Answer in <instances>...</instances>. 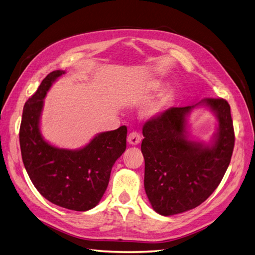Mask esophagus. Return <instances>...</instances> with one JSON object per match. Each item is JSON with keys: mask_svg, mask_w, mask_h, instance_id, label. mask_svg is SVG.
I'll return each instance as SVG.
<instances>
[{"mask_svg": "<svg viewBox=\"0 0 255 255\" xmlns=\"http://www.w3.org/2000/svg\"><path fill=\"white\" fill-rule=\"evenodd\" d=\"M141 140V136L138 132H132L128 136V142L132 145H137Z\"/></svg>", "mask_w": 255, "mask_h": 255, "instance_id": "obj_1", "label": "esophagus"}]
</instances>
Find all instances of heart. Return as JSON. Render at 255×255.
<instances>
[{"mask_svg":"<svg viewBox=\"0 0 255 255\" xmlns=\"http://www.w3.org/2000/svg\"><path fill=\"white\" fill-rule=\"evenodd\" d=\"M161 87V83L156 81L151 85V88L153 90H157ZM175 98V90L172 88H169L158 96L157 99L154 100L148 106L145 107L143 111V117L146 119H153L156 118L158 116L163 114L169 106L171 105L173 100Z\"/></svg>","mask_w":255,"mask_h":255,"instance_id":"obj_1","label":"heart"}]
</instances>
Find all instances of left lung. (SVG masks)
<instances>
[{"label":"left lung","mask_w":255,"mask_h":255,"mask_svg":"<svg viewBox=\"0 0 255 255\" xmlns=\"http://www.w3.org/2000/svg\"><path fill=\"white\" fill-rule=\"evenodd\" d=\"M201 106L219 121L208 144L189 140L187 132V117ZM142 135L144 190L153 210L163 216L192 210L213 194L230 165L235 141L229 103L212 98L166 111L145 122Z\"/></svg>","instance_id":"left-lung-1"}]
</instances>
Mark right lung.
I'll list each match as a JSON object with an SVG mask.
<instances>
[{
  "instance_id": "add662e5",
  "label": "right lung",
  "mask_w": 255,
  "mask_h": 255,
  "mask_svg": "<svg viewBox=\"0 0 255 255\" xmlns=\"http://www.w3.org/2000/svg\"><path fill=\"white\" fill-rule=\"evenodd\" d=\"M65 74L55 70L45 76L23 109L20 126L21 155L30 181L53 204L85 212L98 205L110 182L112 168L127 148L128 128L97 134L83 148H58L40 130L43 99L53 83Z\"/></svg>"
}]
</instances>
